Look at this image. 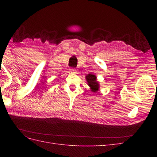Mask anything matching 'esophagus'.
Listing matches in <instances>:
<instances>
[{
    "label": "esophagus",
    "mask_w": 157,
    "mask_h": 157,
    "mask_svg": "<svg viewBox=\"0 0 157 157\" xmlns=\"http://www.w3.org/2000/svg\"><path fill=\"white\" fill-rule=\"evenodd\" d=\"M70 71L72 72V73H76L77 70H76L75 68H71V69H70Z\"/></svg>",
    "instance_id": "1"
}]
</instances>
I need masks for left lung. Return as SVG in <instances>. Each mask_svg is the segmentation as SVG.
Returning a JSON list of instances; mask_svg holds the SVG:
<instances>
[{"mask_svg": "<svg viewBox=\"0 0 157 157\" xmlns=\"http://www.w3.org/2000/svg\"><path fill=\"white\" fill-rule=\"evenodd\" d=\"M86 78V80H87V82H88V84L91 88V90L94 92H97L99 88V84H98V82L96 81V77L94 75L89 73Z\"/></svg>", "mask_w": 157, "mask_h": 157, "instance_id": "1", "label": "left lung"}]
</instances>
